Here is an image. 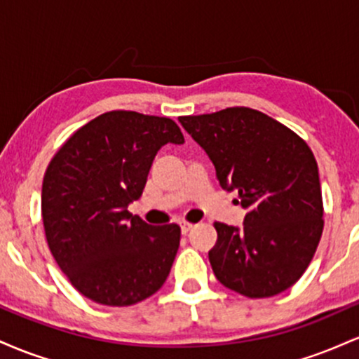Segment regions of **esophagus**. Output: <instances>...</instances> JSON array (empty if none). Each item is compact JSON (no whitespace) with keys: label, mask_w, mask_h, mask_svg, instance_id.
Instances as JSON below:
<instances>
[{"label":"esophagus","mask_w":359,"mask_h":359,"mask_svg":"<svg viewBox=\"0 0 359 359\" xmlns=\"http://www.w3.org/2000/svg\"><path fill=\"white\" fill-rule=\"evenodd\" d=\"M180 229H182L184 234L189 233L192 229V224H191V222H187V221H182V222H180Z\"/></svg>","instance_id":"1"}]
</instances>
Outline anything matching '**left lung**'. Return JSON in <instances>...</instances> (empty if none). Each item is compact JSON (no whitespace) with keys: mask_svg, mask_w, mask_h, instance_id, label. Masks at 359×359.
Returning <instances> with one entry per match:
<instances>
[{"mask_svg":"<svg viewBox=\"0 0 359 359\" xmlns=\"http://www.w3.org/2000/svg\"><path fill=\"white\" fill-rule=\"evenodd\" d=\"M226 191L248 209L243 229L214 222L216 278L250 299L273 297L302 277L324 228L314 154L297 133L251 108L180 116Z\"/></svg>","mask_w":359,"mask_h":359,"instance_id":"1","label":"left lung"}]
</instances>
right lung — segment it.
Returning <instances> with one entry per match:
<instances>
[{
    "instance_id": "obj_1",
    "label": "right lung",
    "mask_w": 359,
    "mask_h": 359,
    "mask_svg": "<svg viewBox=\"0 0 359 359\" xmlns=\"http://www.w3.org/2000/svg\"><path fill=\"white\" fill-rule=\"evenodd\" d=\"M167 143H184L170 118L109 111L79 128L48 163L45 238L69 282L93 302L133 306L154 295L170 273L179 224L155 228L128 211Z\"/></svg>"
}]
</instances>
